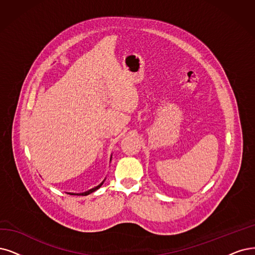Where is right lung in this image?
<instances>
[{"label": "right lung", "instance_id": "obj_1", "mask_svg": "<svg viewBox=\"0 0 255 255\" xmlns=\"http://www.w3.org/2000/svg\"><path fill=\"white\" fill-rule=\"evenodd\" d=\"M111 157H112V155L110 156V161H111ZM106 180V178H105ZM105 180H104L100 185H98V186H96V187H93V188H91V189H89V190H87V191H85V192H81V193H73V192H67L68 194H70V195H88V194H90V193H92V192H94L96 190H98L99 188L104 184V182H105Z\"/></svg>", "mask_w": 255, "mask_h": 255}]
</instances>
